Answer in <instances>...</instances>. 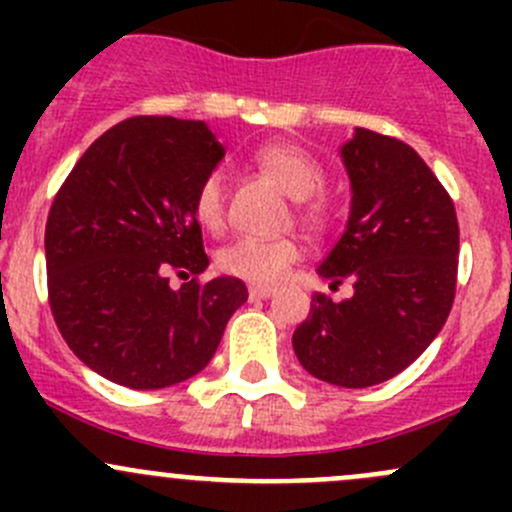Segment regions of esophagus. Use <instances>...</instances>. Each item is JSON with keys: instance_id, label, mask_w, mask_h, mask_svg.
Here are the masks:
<instances>
[{"instance_id": "1", "label": "esophagus", "mask_w": 512, "mask_h": 512, "mask_svg": "<svg viewBox=\"0 0 512 512\" xmlns=\"http://www.w3.org/2000/svg\"><path fill=\"white\" fill-rule=\"evenodd\" d=\"M277 289L270 287V285H250V299H267L272 297Z\"/></svg>"}]
</instances>
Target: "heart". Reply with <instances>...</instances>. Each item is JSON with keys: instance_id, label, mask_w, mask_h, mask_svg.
I'll use <instances>...</instances> for the list:
<instances>
[{"instance_id": "b5f03b06", "label": "heart", "mask_w": 512, "mask_h": 512, "mask_svg": "<svg viewBox=\"0 0 512 512\" xmlns=\"http://www.w3.org/2000/svg\"><path fill=\"white\" fill-rule=\"evenodd\" d=\"M257 168L270 175L292 198L304 200L322 185V168L304 148L287 141H272L252 153ZM193 215L205 230L218 232L225 225V183L220 173H208L198 185L193 198ZM314 218V210H309ZM299 257V242L292 237H257L240 235L220 247V272L252 282L275 285L285 277L287 267Z\"/></svg>"}]
</instances>
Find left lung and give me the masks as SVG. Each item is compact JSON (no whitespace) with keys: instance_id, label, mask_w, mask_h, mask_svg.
I'll list each match as a JSON object with an SVG mask.
<instances>
[{"instance_id":"1","label":"left lung","mask_w":512,"mask_h":512,"mask_svg":"<svg viewBox=\"0 0 512 512\" xmlns=\"http://www.w3.org/2000/svg\"><path fill=\"white\" fill-rule=\"evenodd\" d=\"M342 160L352 210L317 272L332 287L352 280L354 294L344 302L314 294L292 347L317 379L366 389L401 374L446 324L456 297L458 220L446 188L399 138L356 128Z\"/></svg>"}]
</instances>
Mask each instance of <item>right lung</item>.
<instances>
[{
	"label": "right lung",
	"instance_id": "right-lung-1",
	"mask_svg": "<svg viewBox=\"0 0 512 512\" xmlns=\"http://www.w3.org/2000/svg\"><path fill=\"white\" fill-rule=\"evenodd\" d=\"M225 156L203 121L136 116L79 158L46 220L54 322L89 369L128 389H165L208 366L245 282L215 277L193 215ZM194 275L178 290L169 275Z\"/></svg>",
	"mask_w": 512,
	"mask_h": 512
}]
</instances>
